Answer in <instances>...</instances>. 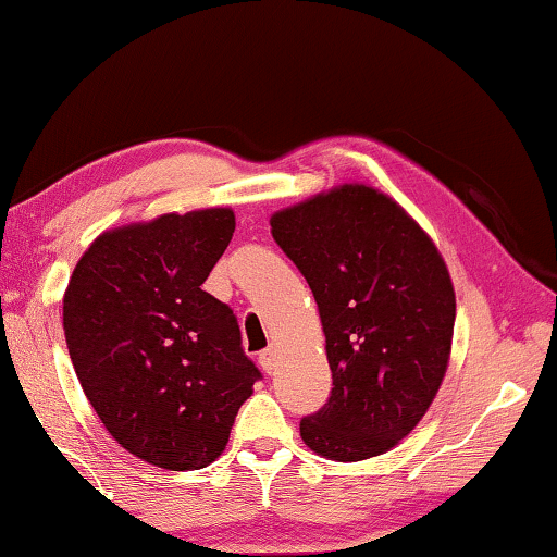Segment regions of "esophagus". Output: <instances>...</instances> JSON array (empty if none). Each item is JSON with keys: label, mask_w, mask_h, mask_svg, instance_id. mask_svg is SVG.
I'll return each instance as SVG.
<instances>
[{"label": "esophagus", "mask_w": 557, "mask_h": 557, "mask_svg": "<svg viewBox=\"0 0 557 557\" xmlns=\"http://www.w3.org/2000/svg\"><path fill=\"white\" fill-rule=\"evenodd\" d=\"M259 364L265 374H271L273 369H276V349H273V346H269V349H263L259 354Z\"/></svg>", "instance_id": "obj_1"}]
</instances>
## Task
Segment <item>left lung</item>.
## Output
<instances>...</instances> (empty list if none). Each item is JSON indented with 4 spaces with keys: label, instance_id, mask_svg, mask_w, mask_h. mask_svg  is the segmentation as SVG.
Here are the masks:
<instances>
[{
    "label": "left lung",
    "instance_id": "left-lung-1",
    "mask_svg": "<svg viewBox=\"0 0 557 557\" xmlns=\"http://www.w3.org/2000/svg\"><path fill=\"white\" fill-rule=\"evenodd\" d=\"M273 240L317 298L332 397L301 419L313 453L359 462L414 430L447 372L455 292L430 236L367 185L278 211Z\"/></svg>",
    "mask_w": 557,
    "mask_h": 557
}]
</instances>
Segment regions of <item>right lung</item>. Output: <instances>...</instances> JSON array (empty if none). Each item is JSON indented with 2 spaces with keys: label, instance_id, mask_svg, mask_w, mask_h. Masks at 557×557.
Here are the masks:
<instances>
[{
  "label": "right lung",
  "instance_id": "right-lung-1",
  "mask_svg": "<svg viewBox=\"0 0 557 557\" xmlns=\"http://www.w3.org/2000/svg\"><path fill=\"white\" fill-rule=\"evenodd\" d=\"M233 231L228 208L108 231L64 292V338L87 399L117 445L163 470L211 465L261 379L236 313L203 292Z\"/></svg>",
  "mask_w": 557,
  "mask_h": 557
}]
</instances>
